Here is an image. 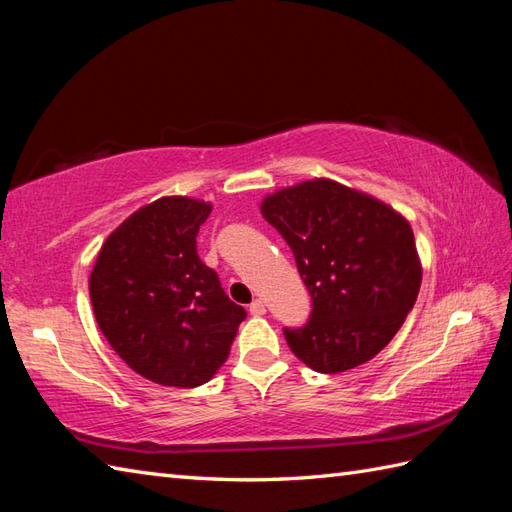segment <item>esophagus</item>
<instances>
[{"label":"esophagus","mask_w":512,"mask_h":512,"mask_svg":"<svg viewBox=\"0 0 512 512\" xmlns=\"http://www.w3.org/2000/svg\"><path fill=\"white\" fill-rule=\"evenodd\" d=\"M248 312L253 314V317H262V314H266V306H264V301H262V299H255L253 303H250Z\"/></svg>","instance_id":"1"}]
</instances>
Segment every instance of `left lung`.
<instances>
[{
	"label": "left lung",
	"mask_w": 512,
	"mask_h": 512,
	"mask_svg": "<svg viewBox=\"0 0 512 512\" xmlns=\"http://www.w3.org/2000/svg\"><path fill=\"white\" fill-rule=\"evenodd\" d=\"M262 215L288 242L312 297L310 321L284 330L290 350L321 374L372 361L420 290L409 222L374 195L328 178L266 195Z\"/></svg>",
	"instance_id": "8db88e82"
}]
</instances>
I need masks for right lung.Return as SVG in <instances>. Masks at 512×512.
Here are the masks:
<instances>
[{"mask_svg": "<svg viewBox=\"0 0 512 512\" xmlns=\"http://www.w3.org/2000/svg\"><path fill=\"white\" fill-rule=\"evenodd\" d=\"M209 202L167 195L105 239L90 275L96 323L136 374L165 387L209 383L246 310L198 257Z\"/></svg>", "mask_w": 512, "mask_h": 512, "instance_id": "obj_1", "label": "right lung"}]
</instances>
